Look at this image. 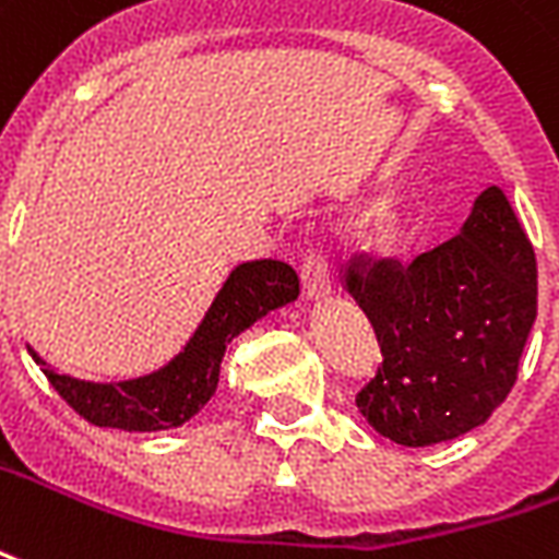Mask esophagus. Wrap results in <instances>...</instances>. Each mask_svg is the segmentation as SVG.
<instances>
[{
	"label": "esophagus",
	"mask_w": 559,
	"mask_h": 559,
	"mask_svg": "<svg viewBox=\"0 0 559 559\" xmlns=\"http://www.w3.org/2000/svg\"><path fill=\"white\" fill-rule=\"evenodd\" d=\"M299 278L305 296H322L329 293L332 281H329V260L322 254V248L308 246L299 251Z\"/></svg>",
	"instance_id": "esophagus-1"
}]
</instances>
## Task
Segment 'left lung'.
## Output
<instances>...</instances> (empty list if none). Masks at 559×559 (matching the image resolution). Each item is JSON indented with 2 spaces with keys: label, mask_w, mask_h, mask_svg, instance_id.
I'll return each mask as SVG.
<instances>
[{
  "label": "left lung",
  "mask_w": 559,
  "mask_h": 559,
  "mask_svg": "<svg viewBox=\"0 0 559 559\" xmlns=\"http://www.w3.org/2000/svg\"><path fill=\"white\" fill-rule=\"evenodd\" d=\"M341 272L382 349L355 394L376 432L427 448L503 403L536 320V254L498 186L479 192L459 237L412 263L353 251Z\"/></svg>",
  "instance_id": "obj_1"
}]
</instances>
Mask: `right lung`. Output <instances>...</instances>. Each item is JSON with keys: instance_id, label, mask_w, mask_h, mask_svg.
<instances>
[{"instance_id": "1", "label": "right lung", "mask_w": 559, "mask_h": 559, "mask_svg": "<svg viewBox=\"0 0 559 559\" xmlns=\"http://www.w3.org/2000/svg\"><path fill=\"white\" fill-rule=\"evenodd\" d=\"M299 296V275L284 260H251L230 272L201 329L165 370L118 384H94L56 373L40 361L47 382L94 427L156 432L186 424L213 396L225 346L272 308Z\"/></svg>"}]
</instances>
